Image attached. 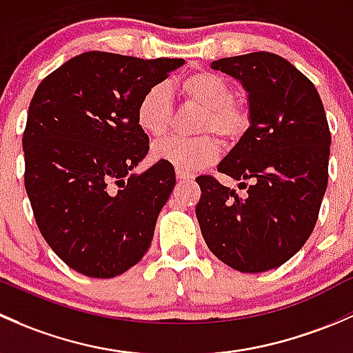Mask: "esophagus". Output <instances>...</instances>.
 I'll list each match as a JSON object with an SVG mask.
<instances>
[{"instance_id":"34e87169","label":"esophagus","mask_w":353,"mask_h":353,"mask_svg":"<svg viewBox=\"0 0 353 353\" xmlns=\"http://www.w3.org/2000/svg\"><path fill=\"white\" fill-rule=\"evenodd\" d=\"M176 178H178V180H192V178H194V173L185 172V170L178 168L176 170Z\"/></svg>"}]
</instances>
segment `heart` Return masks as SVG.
<instances>
[{"label": "heart", "mask_w": 353, "mask_h": 353, "mask_svg": "<svg viewBox=\"0 0 353 353\" xmlns=\"http://www.w3.org/2000/svg\"><path fill=\"white\" fill-rule=\"evenodd\" d=\"M185 101L202 108L197 122L195 139H166L152 146L151 156L156 161L168 163L178 170L195 172L209 166L219 158L223 139L236 143L252 125V112L245 101L234 98L230 83L210 71H197L185 76L180 83ZM136 122L139 129L152 139H161L172 129L173 103L165 85H152L143 93L136 105Z\"/></svg>", "instance_id": "heart-1"}]
</instances>
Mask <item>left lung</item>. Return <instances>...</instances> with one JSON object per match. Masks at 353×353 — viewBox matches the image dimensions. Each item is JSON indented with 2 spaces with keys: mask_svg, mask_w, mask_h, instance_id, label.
Here are the masks:
<instances>
[{
  "mask_svg": "<svg viewBox=\"0 0 353 353\" xmlns=\"http://www.w3.org/2000/svg\"><path fill=\"white\" fill-rule=\"evenodd\" d=\"M212 69L248 92L252 125L217 166L246 192L201 175L195 214L221 261L243 274L267 272L296 255L314 230L328 185V121L310 78L277 54L224 57Z\"/></svg>",
  "mask_w": 353,
  "mask_h": 353,
  "instance_id": "obj_1",
  "label": "left lung"
}]
</instances>
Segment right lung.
I'll list each match as a JSON object with an SVG mask.
<instances>
[{
	"instance_id": "1",
	"label": "right lung",
	"mask_w": 353,
	"mask_h": 353,
	"mask_svg": "<svg viewBox=\"0 0 353 353\" xmlns=\"http://www.w3.org/2000/svg\"><path fill=\"white\" fill-rule=\"evenodd\" d=\"M183 63L92 50L35 90L21 139L25 188L43 239L86 277H117L150 248L176 180L163 161L130 173L150 151L136 105Z\"/></svg>"
}]
</instances>
